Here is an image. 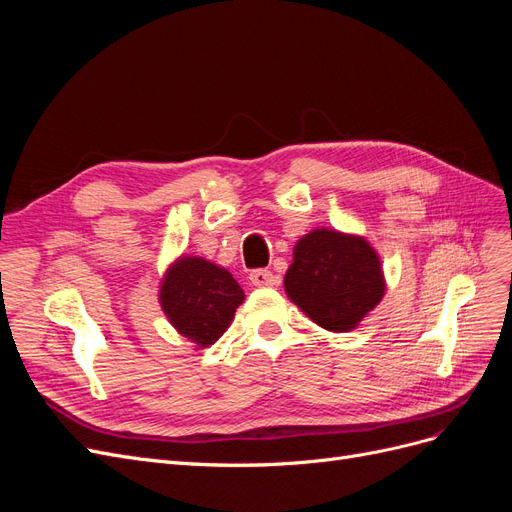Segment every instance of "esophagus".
Returning a JSON list of instances; mask_svg holds the SVG:
<instances>
[{"label":"esophagus","instance_id":"obj_1","mask_svg":"<svg viewBox=\"0 0 512 512\" xmlns=\"http://www.w3.org/2000/svg\"><path fill=\"white\" fill-rule=\"evenodd\" d=\"M250 282L252 286L256 288H269V286H275L277 284V277L273 271L269 269H256L250 273Z\"/></svg>","mask_w":512,"mask_h":512}]
</instances>
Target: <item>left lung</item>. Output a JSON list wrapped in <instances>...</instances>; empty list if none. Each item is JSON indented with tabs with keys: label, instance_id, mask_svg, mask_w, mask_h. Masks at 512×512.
I'll return each instance as SVG.
<instances>
[{
	"label": "left lung",
	"instance_id": "1",
	"mask_svg": "<svg viewBox=\"0 0 512 512\" xmlns=\"http://www.w3.org/2000/svg\"><path fill=\"white\" fill-rule=\"evenodd\" d=\"M284 288L307 318L335 333L356 329L386 290L374 247L333 228H316L297 241Z\"/></svg>",
	"mask_w": 512,
	"mask_h": 512
}]
</instances>
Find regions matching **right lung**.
I'll return each instance as SVG.
<instances>
[{
  "label": "right lung",
  "instance_id": "right-lung-1",
  "mask_svg": "<svg viewBox=\"0 0 512 512\" xmlns=\"http://www.w3.org/2000/svg\"><path fill=\"white\" fill-rule=\"evenodd\" d=\"M245 294L226 269L196 256H181L166 271L160 303L170 324L200 348L218 342Z\"/></svg>",
  "mask_w": 512,
  "mask_h": 512
}]
</instances>
